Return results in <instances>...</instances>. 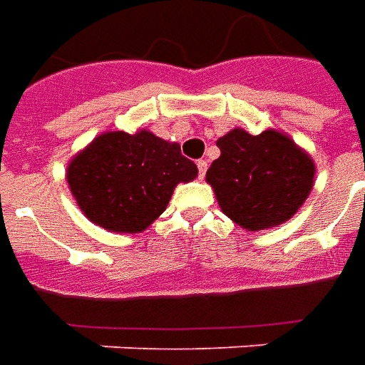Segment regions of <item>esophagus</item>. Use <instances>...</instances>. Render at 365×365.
<instances>
[{
    "label": "esophagus",
    "mask_w": 365,
    "mask_h": 365,
    "mask_svg": "<svg viewBox=\"0 0 365 365\" xmlns=\"http://www.w3.org/2000/svg\"><path fill=\"white\" fill-rule=\"evenodd\" d=\"M197 170H199V178H203L207 172V162L205 160H197Z\"/></svg>",
    "instance_id": "obj_1"
}]
</instances>
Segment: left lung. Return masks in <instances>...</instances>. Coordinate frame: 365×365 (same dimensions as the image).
Instances as JSON below:
<instances>
[{
  "instance_id": "8db88e82",
  "label": "left lung",
  "mask_w": 365,
  "mask_h": 365,
  "mask_svg": "<svg viewBox=\"0 0 365 365\" xmlns=\"http://www.w3.org/2000/svg\"><path fill=\"white\" fill-rule=\"evenodd\" d=\"M221 156L207 170L222 213L246 230L289 221L313 190L314 164L277 130L250 135L232 128L217 140Z\"/></svg>"
}]
</instances>
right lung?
<instances>
[{
	"label": "right lung",
	"instance_id": "add662e5",
	"mask_svg": "<svg viewBox=\"0 0 365 365\" xmlns=\"http://www.w3.org/2000/svg\"><path fill=\"white\" fill-rule=\"evenodd\" d=\"M197 178L180 144L150 130L103 133L68 164L66 180L83 215L111 232H140L164 213L175 185Z\"/></svg>",
	"mask_w": 365,
	"mask_h": 365
}]
</instances>
